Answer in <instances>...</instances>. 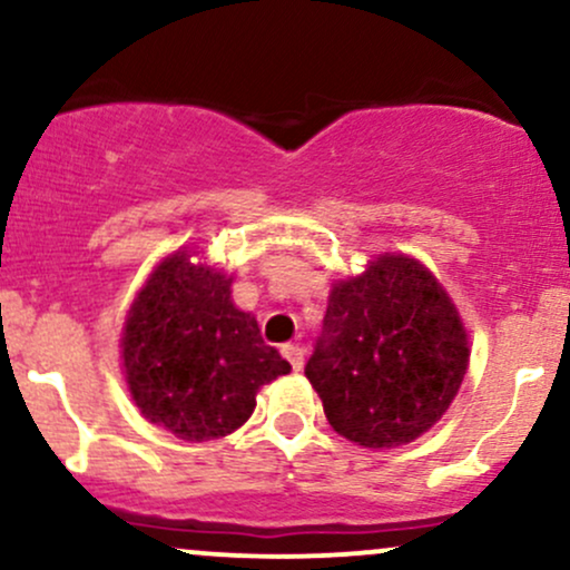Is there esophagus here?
Instances as JSON below:
<instances>
[{
    "label": "esophagus",
    "mask_w": 570,
    "mask_h": 570,
    "mask_svg": "<svg viewBox=\"0 0 570 570\" xmlns=\"http://www.w3.org/2000/svg\"><path fill=\"white\" fill-rule=\"evenodd\" d=\"M281 353H284L286 362L292 364V370H303V364H305V348H303V345L286 343L284 348H281Z\"/></svg>",
    "instance_id": "1"
}]
</instances>
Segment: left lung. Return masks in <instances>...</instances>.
Here are the masks:
<instances>
[{
	"instance_id": "1",
	"label": "left lung",
	"mask_w": 570,
	"mask_h": 570,
	"mask_svg": "<svg viewBox=\"0 0 570 570\" xmlns=\"http://www.w3.org/2000/svg\"><path fill=\"white\" fill-rule=\"evenodd\" d=\"M469 367V337L429 267L381 254L337 281L305 377L330 426L362 448H399L448 412Z\"/></svg>"
}]
</instances>
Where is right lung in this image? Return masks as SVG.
I'll return each instance as SVG.
<instances>
[{"label": "right lung", "mask_w": 570, "mask_h": 570, "mask_svg": "<svg viewBox=\"0 0 570 570\" xmlns=\"http://www.w3.org/2000/svg\"><path fill=\"white\" fill-rule=\"evenodd\" d=\"M176 252L155 267L130 305L122 367L136 407L187 442L244 426L257 391L289 372L265 345L257 318L230 299L233 276Z\"/></svg>", "instance_id": "1"}]
</instances>
